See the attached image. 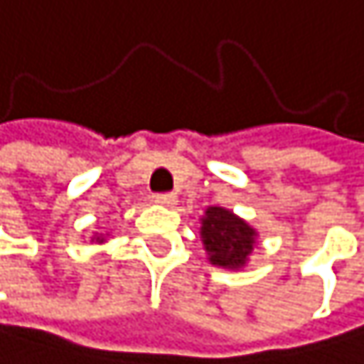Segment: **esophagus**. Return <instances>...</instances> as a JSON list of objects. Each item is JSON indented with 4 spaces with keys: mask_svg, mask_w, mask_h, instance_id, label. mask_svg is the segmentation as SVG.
I'll use <instances>...</instances> for the list:
<instances>
[{
    "mask_svg": "<svg viewBox=\"0 0 364 364\" xmlns=\"http://www.w3.org/2000/svg\"><path fill=\"white\" fill-rule=\"evenodd\" d=\"M154 203H159V205H174L176 203V194H172V192H161V194H154Z\"/></svg>",
    "mask_w": 364,
    "mask_h": 364,
    "instance_id": "esophagus-1",
    "label": "esophagus"
}]
</instances>
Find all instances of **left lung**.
<instances>
[{"label": "left lung", "mask_w": 364, "mask_h": 364, "mask_svg": "<svg viewBox=\"0 0 364 364\" xmlns=\"http://www.w3.org/2000/svg\"><path fill=\"white\" fill-rule=\"evenodd\" d=\"M200 236H203L212 265L241 267L254 247L256 232L230 210L210 208L203 218Z\"/></svg>", "instance_id": "8db88e82"}]
</instances>
